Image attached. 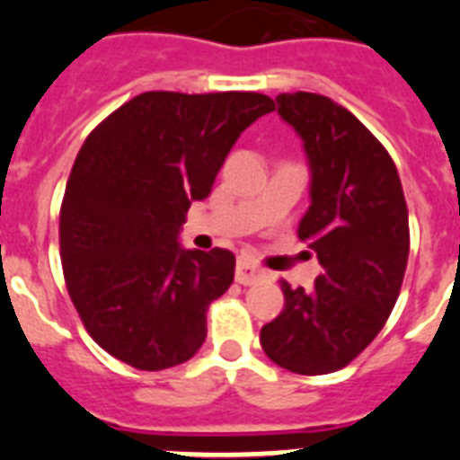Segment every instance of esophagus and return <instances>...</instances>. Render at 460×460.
Masks as SVG:
<instances>
[{"label":"esophagus","mask_w":460,"mask_h":460,"mask_svg":"<svg viewBox=\"0 0 460 460\" xmlns=\"http://www.w3.org/2000/svg\"><path fill=\"white\" fill-rule=\"evenodd\" d=\"M263 277V270L261 268H256L253 263H249V261H237V270H234V279H237L239 284H253L258 282Z\"/></svg>","instance_id":"esophagus-1"}]
</instances>
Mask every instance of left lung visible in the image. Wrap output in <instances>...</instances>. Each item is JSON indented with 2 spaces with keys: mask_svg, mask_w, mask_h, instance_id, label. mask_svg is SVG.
<instances>
[{
  "mask_svg": "<svg viewBox=\"0 0 460 460\" xmlns=\"http://www.w3.org/2000/svg\"><path fill=\"white\" fill-rule=\"evenodd\" d=\"M277 112L301 136L310 207L298 239L317 253L314 287L282 284L284 310L261 329L265 355L294 374H332L378 336L409 258V211L388 150L350 110L320 93H279Z\"/></svg>",
  "mask_w": 460,
  "mask_h": 460,
  "instance_id": "8db88e82",
  "label": "left lung"
}]
</instances>
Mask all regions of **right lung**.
Segmentation results:
<instances>
[{"mask_svg":"<svg viewBox=\"0 0 460 460\" xmlns=\"http://www.w3.org/2000/svg\"><path fill=\"white\" fill-rule=\"evenodd\" d=\"M272 110L253 91H147L84 140L60 207V258L86 332L112 358L162 371L202 348L234 256L183 249L178 233L239 134Z\"/></svg>","mask_w":460,"mask_h":460,"instance_id":"1","label":"right lung"}]
</instances>
